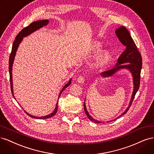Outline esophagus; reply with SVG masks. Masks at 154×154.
<instances>
[{
  "label": "esophagus",
  "instance_id": "1",
  "mask_svg": "<svg viewBox=\"0 0 154 154\" xmlns=\"http://www.w3.org/2000/svg\"><path fill=\"white\" fill-rule=\"evenodd\" d=\"M77 81H78V82L79 83H84V82H85V77L83 76H80L78 78Z\"/></svg>",
  "mask_w": 154,
  "mask_h": 154
}]
</instances>
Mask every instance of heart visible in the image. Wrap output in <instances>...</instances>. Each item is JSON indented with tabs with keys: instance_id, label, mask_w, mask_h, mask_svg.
<instances>
[{
	"instance_id": "1",
	"label": "heart",
	"mask_w": 154,
	"mask_h": 154,
	"mask_svg": "<svg viewBox=\"0 0 154 154\" xmlns=\"http://www.w3.org/2000/svg\"><path fill=\"white\" fill-rule=\"evenodd\" d=\"M100 48V45L99 44H93L92 46V50L93 51H98ZM109 53L108 51H103L100 52L97 56V60H96V64L97 66H101V65L104 64L106 62L107 60L109 58Z\"/></svg>"
}]
</instances>
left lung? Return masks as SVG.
I'll use <instances>...</instances> for the list:
<instances>
[{
	"instance_id": "obj_1",
	"label": "left lung",
	"mask_w": 154,
	"mask_h": 154,
	"mask_svg": "<svg viewBox=\"0 0 154 154\" xmlns=\"http://www.w3.org/2000/svg\"><path fill=\"white\" fill-rule=\"evenodd\" d=\"M116 34L118 37L119 41L122 42L125 46H126V49L123 51V53L121 54L120 57L118 58V62L116 66L111 68L105 70V71L101 73V76L102 77H109L111 76L114 74L116 72L122 69H127L132 73L133 76V81H134V91L132 93V96L130 100V104L128 106V108L125 110L124 112L121 115V116L125 114L127 112V111L130 109L131 106L132 101L134 99V97L136 96V92H137L139 85H140V78H141V71L142 68V57L141 53L139 52L137 50V46L135 44L134 41L130 36L128 31L126 27L124 26H122L116 30ZM84 106L85 112L88 117L92 122L100 123V122L97 120L93 119L90 114H88V111L86 109L85 103L83 104ZM118 117L116 119L119 118ZM115 119L114 120H116Z\"/></svg>"
}]
</instances>
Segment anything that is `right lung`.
Listing matches in <instances>:
<instances>
[{
    "label": "right lung",
    "mask_w": 154,
    "mask_h": 154,
    "mask_svg": "<svg viewBox=\"0 0 154 154\" xmlns=\"http://www.w3.org/2000/svg\"><path fill=\"white\" fill-rule=\"evenodd\" d=\"M49 23V20H38V21H36V22H32L31 24H30L28 26H27L26 27H24L21 31L19 32L16 38L15 41L13 42V46H12V50H11V53L10 54V58H9V71H10V85H11V91L12 92L13 96L14 97V94H13V82H12V66H13V61H14V58H15V56L17 52V50L18 49V45H19L20 43L22 42L23 38L24 37L30 35L31 33H32V32H34L35 31H36L37 29H39L41 27H42L44 26H47ZM71 83V79L69 80V82L67 83V84L65 85L63 88L62 89V91H60L59 97L60 96V94H62V92L63 91V90L65 88H67L69 85H70V84ZM15 98V97H14ZM58 111V103H57V105H56L55 109L54 110L53 112L52 113L45 116H42V117H36V116H32L29 114H28L27 112L25 111V112L30 117L32 118H35V119H48L49 118L53 117L54 115L56 114V113Z\"/></svg>",
    "instance_id": "1"
}]
</instances>
